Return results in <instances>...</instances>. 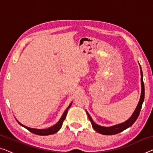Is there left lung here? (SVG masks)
Here are the masks:
<instances>
[{
    "mask_svg": "<svg viewBox=\"0 0 153 153\" xmlns=\"http://www.w3.org/2000/svg\"><path fill=\"white\" fill-rule=\"evenodd\" d=\"M140 70H141V84H142V92H141V96L140 101H139V103L137 106V108H135V111L133 113V115H131V117L129 118L128 120H126V122L121 123L120 124L115 125V126H110V127H104V126H101L100 125H97V124L93 122L92 118L91 117L89 114L88 113L87 111H86V114H87L88 118L91 122V124H92V126L93 128H94L95 131H96L97 133H101L102 135H115V134L120 133V132H122L124 131L125 129L128 128L130 126H131L134 123H135V121L137 119L139 115H140V111L142 109V106L143 102V100H144V84H143V74H142V68H141L140 66Z\"/></svg>",
    "mask_w": 153,
    "mask_h": 153,
    "instance_id": "left-lung-1",
    "label": "left lung"
}]
</instances>
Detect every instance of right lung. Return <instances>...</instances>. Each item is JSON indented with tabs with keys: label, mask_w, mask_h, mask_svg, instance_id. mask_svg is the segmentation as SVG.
Returning a JSON list of instances; mask_svg holds the SVG:
<instances>
[{
	"label": "right lung",
	"mask_w": 153,
	"mask_h": 153,
	"mask_svg": "<svg viewBox=\"0 0 153 153\" xmlns=\"http://www.w3.org/2000/svg\"><path fill=\"white\" fill-rule=\"evenodd\" d=\"M72 104V102L70 104V105L67 107V108L66 109L65 111V112L62 114V117H61L60 120L58 121V122L56 124L53 126H52L50 128H48L46 129H36V128H29L27 126H24V125H22V124H20V123L17 121L18 122V124L20 125H21L22 126H23L27 128L28 131H29L31 132V133H32L33 134H36V135H53V134L56 133L58 132L59 130L61 128V127L62 126V124H63V122L65 119L66 118V116H67V114L68 112V109H69L71 106Z\"/></svg>",
	"instance_id": "right-lung-1"
}]
</instances>
